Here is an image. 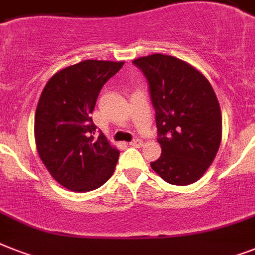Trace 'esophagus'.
<instances>
[{"label": "esophagus", "instance_id": "1", "mask_svg": "<svg viewBox=\"0 0 255 255\" xmlns=\"http://www.w3.org/2000/svg\"><path fill=\"white\" fill-rule=\"evenodd\" d=\"M129 145H132V147H141V145H143V140L141 139H133L131 141V143H129Z\"/></svg>", "mask_w": 255, "mask_h": 255}]
</instances>
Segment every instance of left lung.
Returning a JSON list of instances; mask_svg holds the SVG:
<instances>
[{
    "mask_svg": "<svg viewBox=\"0 0 255 255\" xmlns=\"http://www.w3.org/2000/svg\"><path fill=\"white\" fill-rule=\"evenodd\" d=\"M145 75L156 111L161 156L152 169L172 185L202 177L217 155L222 116L209 81L178 58L152 54L132 62Z\"/></svg>",
    "mask_w": 255,
    "mask_h": 255,
    "instance_id": "1",
    "label": "left lung"
}]
</instances>
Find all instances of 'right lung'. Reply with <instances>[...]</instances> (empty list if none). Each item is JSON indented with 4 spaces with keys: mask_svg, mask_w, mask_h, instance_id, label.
Segmentation results:
<instances>
[{
    "mask_svg": "<svg viewBox=\"0 0 255 255\" xmlns=\"http://www.w3.org/2000/svg\"><path fill=\"white\" fill-rule=\"evenodd\" d=\"M124 62H79L54 74L38 102L34 136L46 169L62 186L90 192L111 177L120 152L95 135L91 114L104 83Z\"/></svg>",
    "mask_w": 255,
    "mask_h": 255,
    "instance_id": "1",
    "label": "right lung"
}]
</instances>
